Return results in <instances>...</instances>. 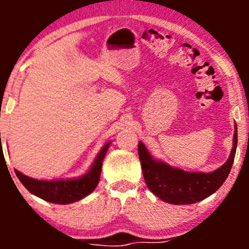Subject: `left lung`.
<instances>
[{
    "instance_id": "obj_1",
    "label": "left lung",
    "mask_w": 249,
    "mask_h": 249,
    "mask_svg": "<svg viewBox=\"0 0 249 249\" xmlns=\"http://www.w3.org/2000/svg\"><path fill=\"white\" fill-rule=\"evenodd\" d=\"M237 149V124H234L233 147L226 163L210 173L187 172L155 160L142 142L138 143L142 172L148 190L158 198L171 204H192L210 197L227 179Z\"/></svg>"
}]
</instances>
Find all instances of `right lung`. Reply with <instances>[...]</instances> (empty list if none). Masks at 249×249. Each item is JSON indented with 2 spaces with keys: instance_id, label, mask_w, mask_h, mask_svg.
Wrapping results in <instances>:
<instances>
[{
  "instance_id": "right-lung-1",
  "label": "right lung",
  "mask_w": 249,
  "mask_h": 249,
  "mask_svg": "<svg viewBox=\"0 0 249 249\" xmlns=\"http://www.w3.org/2000/svg\"><path fill=\"white\" fill-rule=\"evenodd\" d=\"M1 142V141H0ZM109 144L106 143L98 152L97 157L92 163L89 172L85 173L81 177L71 178V179H53V181H42V179H35L32 177L25 176L19 171L15 169L16 176L21 181V183L30 191L32 195L37 196L39 198L56 204H68L80 201L85 198L94 191L100 182L101 169L102 162L105 158Z\"/></svg>"
}]
</instances>
